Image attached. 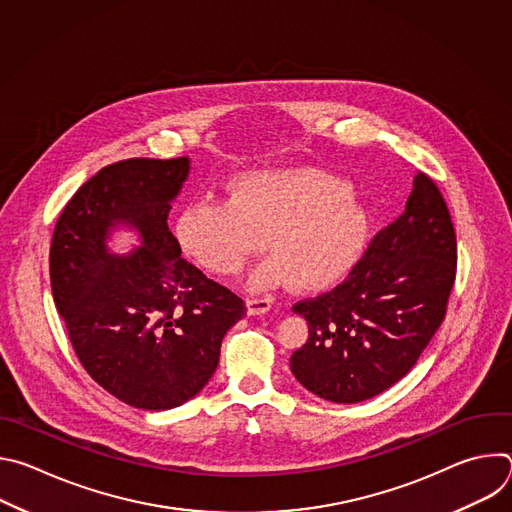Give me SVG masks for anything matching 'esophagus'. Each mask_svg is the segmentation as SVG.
I'll return each instance as SVG.
<instances>
[{
    "mask_svg": "<svg viewBox=\"0 0 512 512\" xmlns=\"http://www.w3.org/2000/svg\"><path fill=\"white\" fill-rule=\"evenodd\" d=\"M269 310H271V300H267V298H251V300H247V314L249 316L267 314Z\"/></svg>",
    "mask_w": 512,
    "mask_h": 512,
    "instance_id": "obj_1",
    "label": "esophagus"
}]
</instances>
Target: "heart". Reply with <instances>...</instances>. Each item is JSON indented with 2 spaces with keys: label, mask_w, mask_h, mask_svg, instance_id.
<instances>
[{
  "label": "heart",
  "mask_w": 512,
  "mask_h": 512,
  "mask_svg": "<svg viewBox=\"0 0 512 512\" xmlns=\"http://www.w3.org/2000/svg\"><path fill=\"white\" fill-rule=\"evenodd\" d=\"M371 225L369 208L346 180L314 168H277L241 174L229 198L190 202L176 235L214 275L239 273L265 239L273 257L253 269V289L291 281L296 289L320 291L354 267Z\"/></svg>",
  "instance_id": "heart-1"
}]
</instances>
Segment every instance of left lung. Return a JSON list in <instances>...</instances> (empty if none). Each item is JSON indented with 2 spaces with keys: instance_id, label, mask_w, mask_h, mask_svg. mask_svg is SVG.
<instances>
[{
  "instance_id": "1",
  "label": "left lung",
  "mask_w": 512,
  "mask_h": 512,
  "mask_svg": "<svg viewBox=\"0 0 512 512\" xmlns=\"http://www.w3.org/2000/svg\"><path fill=\"white\" fill-rule=\"evenodd\" d=\"M456 261L446 200L419 172L405 212L373 239L348 277L294 306L308 322V340L291 354V373L332 403H360L393 387L444 322Z\"/></svg>"
}]
</instances>
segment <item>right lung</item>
Listing matches in <instances>:
<instances>
[{"mask_svg":"<svg viewBox=\"0 0 512 512\" xmlns=\"http://www.w3.org/2000/svg\"><path fill=\"white\" fill-rule=\"evenodd\" d=\"M188 172V158L105 166L68 200L52 235L50 285L72 348L105 391L137 409L164 411L198 395L227 330L247 312L182 259L168 227ZM117 226L140 237L127 256L106 245Z\"/></svg>","mask_w":512,"mask_h":512,"instance_id":"right-lung-1","label":"right lung"}]
</instances>
